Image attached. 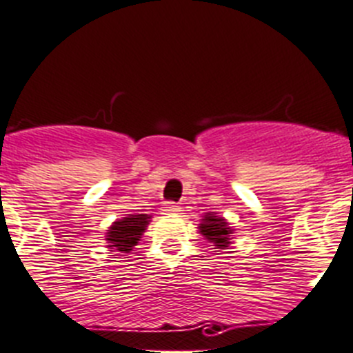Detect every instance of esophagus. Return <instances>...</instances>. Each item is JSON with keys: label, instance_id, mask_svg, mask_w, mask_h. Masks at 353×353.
Segmentation results:
<instances>
[{"label": "esophagus", "instance_id": "1", "mask_svg": "<svg viewBox=\"0 0 353 353\" xmlns=\"http://www.w3.org/2000/svg\"><path fill=\"white\" fill-rule=\"evenodd\" d=\"M179 208H180V206L176 205V203H171V201L164 203V205H163V212L164 213H174V212H179Z\"/></svg>", "mask_w": 353, "mask_h": 353}]
</instances>
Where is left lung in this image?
Here are the masks:
<instances>
[{
    "mask_svg": "<svg viewBox=\"0 0 353 353\" xmlns=\"http://www.w3.org/2000/svg\"><path fill=\"white\" fill-rule=\"evenodd\" d=\"M199 232L216 248H225L231 243L232 229L229 228L224 216H219L216 213H206L203 216L201 224H199Z\"/></svg>",
    "mask_w": 353,
    "mask_h": 353,
    "instance_id": "obj_1",
    "label": "left lung"
}]
</instances>
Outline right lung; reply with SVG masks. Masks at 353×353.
Wrapping results in <instances>:
<instances>
[{
  "label": "right lung",
  "instance_id": "obj_1",
  "mask_svg": "<svg viewBox=\"0 0 353 353\" xmlns=\"http://www.w3.org/2000/svg\"><path fill=\"white\" fill-rule=\"evenodd\" d=\"M148 222H150V215H128L121 221H115L110 225L108 232H106V241H108L110 248L128 254L132 250L134 245H138L141 234L147 229Z\"/></svg>",
  "mask_w": 353,
  "mask_h": 353
}]
</instances>
